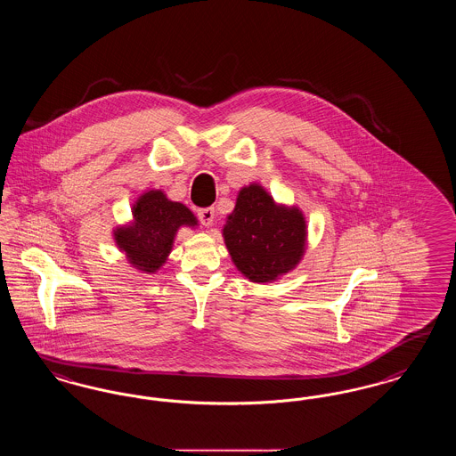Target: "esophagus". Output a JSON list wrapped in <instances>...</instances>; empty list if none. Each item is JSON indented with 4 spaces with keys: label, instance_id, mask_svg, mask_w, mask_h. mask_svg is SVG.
<instances>
[{
    "label": "esophagus",
    "instance_id": "34e87169",
    "mask_svg": "<svg viewBox=\"0 0 456 456\" xmlns=\"http://www.w3.org/2000/svg\"><path fill=\"white\" fill-rule=\"evenodd\" d=\"M199 219L205 227H212L214 225V220H216V210L212 207L208 208H200L199 210Z\"/></svg>",
    "mask_w": 456,
    "mask_h": 456
}]
</instances>
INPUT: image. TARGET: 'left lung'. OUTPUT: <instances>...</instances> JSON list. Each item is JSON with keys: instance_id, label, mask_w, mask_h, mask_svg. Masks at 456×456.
I'll use <instances>...</instances> for the list:
<instances>
[{"instance_id": "1", "label": "left lung", "mask_w": 456, "mask_h": 456, "mask_svg": "<svg viewBox=\"0 0 456 456\" xmlns=\"http://www.w3.org/2000/svg\"><path fill=\"white\" fill-rule=\"evenodd\" d=\"M222 236L240 273L249 281L270 283L302 261L307 222L298 207L276 203L259 183H251L237 193Z\"/></svg>"}]
</instances>
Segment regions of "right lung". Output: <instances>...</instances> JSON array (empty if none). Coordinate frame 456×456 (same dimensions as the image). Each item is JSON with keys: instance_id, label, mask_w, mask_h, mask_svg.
Wrapping results in <instances>:
<instances>
[{"instance_id": "obj_1", "label": "right lung", "mask_w": 456, "mask_h": 456, "mask_svg": "<svg viewBox=\"0 0 456 456\" xmlns=\"http://www.w3.org/2000/svg\"><path fill=\"white\" fill-rule=\"evenodd\" d=\"M199 220L180 201L161 190H147L132 205V220L113 231V239L128 263L141 273H156L173 249L180 227H195Z\"/></svg>"}]
</instances>
